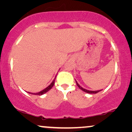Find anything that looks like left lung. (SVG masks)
I'll return each mask as SVG.
<instances>
[{"label": "left lung", "instance_id": "8db88e82", "mask_svg": "<svg viewBox=\"0 0 132 132\" xmlns=\"http://www.w3.org/2000/svg\"><path fill=\"white\" fill-rule=\"evenodd\" d=\"M76 84H77V86H78V87H79V88H80V89H82L83 91L85 92V93H89V94H96V93H98V92H100V91H102V89H100V90H98V91H89V90H87V89H85V88H82V86H80V85H79V84H78V83L77 82L76 80Z\"/></svg>", "mask_w": 132, "mask_h": 132}]
</instances>
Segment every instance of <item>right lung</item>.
I'll return each mask as SVG.
<instances>
[{"mask_svg":"<svg viewBox=\"0 0 132 132\" xmlns=\"http://www.w3.org/2000/svg\"><path fill=\"white\" fill-rule=\"evenodd\" d=\"M56 76H55V79H53V80L52 81V82L51 83V84H50L49 85H48V86H47V87L46 88H45V89H44L43 90H42V91H39V92H38V93H29V92H28V93L29 94H33V95H43V94H44L46 93L47 92H48V91H49L50 89H51L53 87V85H54V84H55V79H56Z\"/></svg>","mask_w":132,"mask_h":132,"instance_id":"obj_1","label":"right lung"}]
</instances>
